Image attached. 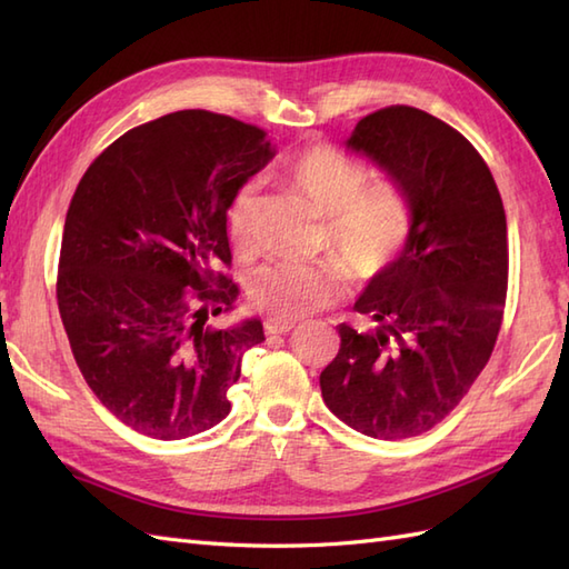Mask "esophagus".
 Returning <instances> with one entry per match:
<instances>
[{"mask_svg":"<svg viewBox=\"0 0 569 569\" xmlns=\"http://www.w3.org/2000/svg\"><path fill=\"white\" fill-rule=\"evenodd\" d=\"M293 328H296L293 320H278V318H271V320L263 322L266 335H286V332H291Z\"/></svg>","mask_w":569,"mask_h":569,"instance_id":"esophagus-1","label":"esophagus"}]
</instances>
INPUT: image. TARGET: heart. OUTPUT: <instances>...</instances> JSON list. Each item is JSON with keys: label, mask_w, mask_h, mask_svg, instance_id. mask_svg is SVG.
I'll list each match as a JSON object with an SVG mask.
<instances>
[{"label": "heart", "mask_w": 569, "mask_h": 569, "mask_svg": "<svg viewBox=\"0 0 569 569\" xmlns=\"http://www.w3.org/2000/svg\"><path fill=\"white\" fill-rule=\"evenodd\" d=\"M286 176L312 208L328 217L325 244L348 259L278 261L251 276V303L276 318L293 320L337 303L347 291L349 266L361 278L389 271L408 247L416 217L413 202L398 180H371V168L365 161L330 143L300 151L288 163ZM257 198L259 183L249 180L229 204V234L237 247H249Z\"/></svg>", "instance_id": "heart-1"}]
</instances>
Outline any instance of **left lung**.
Here are the masks:
<instances>
[{
  "instance_id": "8db88e82",
  "label": "left lung",
  "mask_w": 569,
  "mask_h": 569,
  "mask_svg": "<svg viewBox=\"0 0 569 569\" xmlns=\"http://www.w3.org/2000/svg\"><path fill=\"white\" fill-rule=\"evenodd\" d=\"M347 147L406 188L416 220L406 251L355 303L373 328L337 325L322 401L369 438H416L452 413L497 345L509 286L503 202L479 151L416 107L359 119Z\"/></svg>"
}]
</instances>
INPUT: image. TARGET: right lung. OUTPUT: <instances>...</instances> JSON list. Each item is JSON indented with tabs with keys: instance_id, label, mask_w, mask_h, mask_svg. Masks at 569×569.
I'll use <instances>...</instances> for the list:
<instances>
[{
	"instance_id": "1",
	"label": "right lung",
	"mask_w": 569,
	"mask_h": 569,
	"mask_svg": "<svg viewBox=\"0 0 569 569\" xmlns=\"http://www.w3.org/2000/svg\"><path fill=\"white\" fill-rule=\"evenodd\" d=\"M273 159L266 131L183 110L129 129L70 200L56 298L72 357L100 403L156 440L192 438L229 413L259 320L217 328L239 296L227 210Z\"/></svg>"
}]
</instances>
